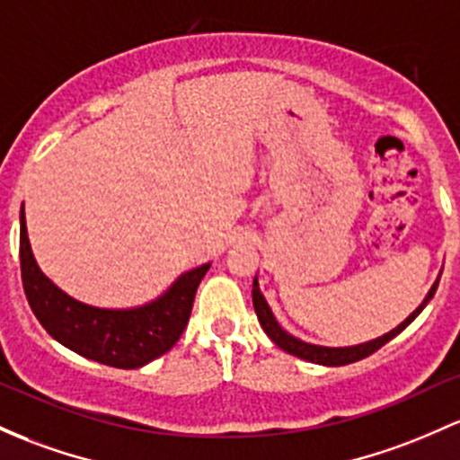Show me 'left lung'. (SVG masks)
Segmentation results:
<instances>
[{
  "instance_id": "8db88e82",
  "label": "left lung",
  "mask_w": 460,
  "mask_h": 460,
  "mask_svg": "<svg viewBox=\"0 0 460 460\" xmlns=\"http://www.w3.org/2000/svg\"><path fill=\"white\" fill-rule=\"evenodd\" d=\"M438 279H441V275L437 277V281L432 284L430 290H428L426 299L419 304V307L415 312H411V316L408 319H403L400 325L393 327L391 332H386V334L373 338V341H367V342H360V345H349V347H325V345H312V342H305L301 341V338L292 336L290 332H286L284 327L279 325L275 319V314H272L269 301H266V296L261 295L260 290V281H257V275L253 279V307H255V314L257 319H260V325L264 327L266 336L270 338L272 342H275L279 349H284L288 353H292V356L301 358V360H307V362H314V365H323V367H342V365H351V362H358L362 360V358L371 356L373 351L380 349L382 345H386L388 341H393L400 332L406 330L408 325H411L412 321L417 319L419 314H421L423 307L428 305V301L435 296L437 288H438Z\"/></svg>"
}]
</instances>
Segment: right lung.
Masks as SVG:
<instances>
[{
  "mask_svg": "<svg viewBox=\"0 0 460 460\" xmlns=\"http://www.w3.org/2000/svg\"><path fill=\"white\" fill-rule=\"evenodd\" d=\"M19 260L28 304L60 345L118 369H139L176 345L190 321L196 288L211 261L181 272L172 286L144 305L98 307L74 299L39 269L28 240L25 211L19 214Z\"/></svg>",
  "mask_w": 460,
  "mask_h": 460,
  "instance_id": "obj_1",
  "label": "right lung"
}]
</instances>
